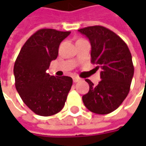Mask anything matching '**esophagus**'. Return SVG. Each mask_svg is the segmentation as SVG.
Here are the masks:
<instances>
[{
	"mask_svg": "<svg viewBox=\"0 0 146 146\" xmlns=\"http://www.w3.org/2000/svg\"><path fill=\"white\" fill-rule=\"evenodd\" d=\"M73 82L76 83V82H78V81H80V78L77 77V76H73Z\"/></svg>",
	"mask_w": 146,
	"mask_h": 146,
	"instance_id": "34e87169",
	"label": "esophagus"
}]
</instances>
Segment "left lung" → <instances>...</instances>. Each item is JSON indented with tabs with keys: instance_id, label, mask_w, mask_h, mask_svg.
Masks as SVG:
<instances>
[{
	"instance_id": "left-lung-1",
	"label": "left lung",
	"mask_w": 146,
	"mask_h": 146,
	"mask_svg": "<svg viewBox=\"0 0 146 146\" xmlns=\"http://www.w3.org/2000/svg\"><path fill=\"white\" fill-rule=\"evenodd\" d=\"M92 45L91 62L102 69L98 85L88 79L89 92L83 95L88 110L96 114H108L122 104L127 96L134 76L131 54L127 45L112 30L102 26L80 29Z\"/></svg>"
}]
</instances>
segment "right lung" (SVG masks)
<instances>
[{"instance_id":"obj_1","label":"right lung","mask_w":146,"mask_h":146,"mask_svg":"<svg viewBox=\"0 0 146 146\" xmlns=\"http://www.w3.org/2000/svg\"><path fill=\"white\" fill-rule=\"evenodd\" d=\"M70 31L40 29L21 48L14 66L15 84L33 113L49 116L60 112L73 84L70 76H50L46 70L58 54L60 43Z\"/></svg>"}]
</instances>
